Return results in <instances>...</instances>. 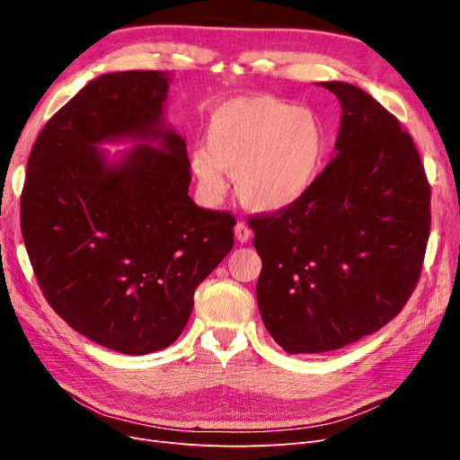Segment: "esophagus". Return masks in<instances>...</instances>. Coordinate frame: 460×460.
<instances>
[{
  "label": "esophagus",
  "instance_id": "1",
  "mask_svg": "<svg viewBox=\"0 0 460 460\" xmlns=\"http://www.w3.org/2000/svg\"><path fill=\"white\" fill-rule=\"evenodd\" d=\"M234 232H235V240H238L240 243H247L249 240H252V230H249L245 222H238Z\"/></svg>",
  "mask_w": 460,
  "mask_h": 460
}]
</instances>
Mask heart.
<instances>
[{
    "label": "heart",
    "mask_w": 460,
    "mask_h": 460,
    "mask_svg": "<svg viewBox=\"0 0 460 460\" xmlns=\"http://www.w3.org/2000/svg\"><path fill=\"white\" fill-rule=\"evenodd\" d=\"M328 151V130L313 109L253 93L232 97L211 111L203 147L191 153L190 163L208 201L225 196L226 172L243 207L278 213L313 190Z\"/></svg>",
    "instance_id": "b5f03b06"
}]
</instances>
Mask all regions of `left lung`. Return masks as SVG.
<instances>
[{
  "instance_id": "8db88e82",
  "label": "left lung",
  "mask_w": 460,
  "mask_h": 460,
  "mask_svg": "<svg viewBox=\"0 0 460 460\" xmlns=\"http://www.w3.org/2000/svg\"><path fill=\"white\" fill-rule=\"evenodd\" d=\"M336 157L294 207L249 218L262 323L288 353L340 349L378 332L419 284L429 182L397 117L345 82Z\"/></svg>"
}]
</instances>
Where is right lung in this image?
<instances>
[{"label":"right lung","mask_w":460,"mask_h":460,"mask_svg":"<svg viewBox=\"0 0 460 460\" xmlns=\"http://www.w3.org/2000/svg\"><path fill=\"white\" fill-rule=\"evenodd\" d=\"M169 76L111 73L55 113L31 151L21 230L41 294L82 336L147 355L182 333L193 291L234 245L235 218L188 196L186 142L163 128ZM140 148L111 167L96 144Z\"/></svg>","instance_id":"add662e5"}]
</instances>
